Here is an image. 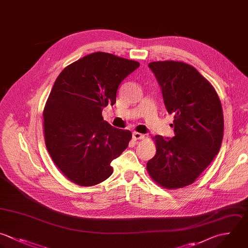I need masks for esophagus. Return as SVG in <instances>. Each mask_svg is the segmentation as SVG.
I'll use <instances>...</instances> for the list:
<instances>
[{"mask_svg":"<svg viewBox=\"0 0 248 248\" xmlns=\"http://www.w3.org/2000/svg\"><path fill=\"white\" fill-rule=\"evenodd\" d=\"M133 139L134 140H142V139H144V135H142L140 133H138V132H134L133 133Z\"/></svg>","mask_w":248,"mask_h":248,"instance_id":"esophagus-1","label":"esophagus"}]
</instances>
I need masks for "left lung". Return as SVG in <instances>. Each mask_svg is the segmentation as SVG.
<instances>
[{"instance_id": "obj_1", "label": "left lung", "mask_w": 248, "mask_h": 248, "mask_svg": "<svg viewBox=\"0 0 248 248\" xmlns=\"http://www.w3.org/2000/svg\"><path fill=\"white\" fill-rule=\"evenodd\" d=\"M162 89L165 107L174 115V137H153L156 154L146 164L161 187L192 184L220 150L224 132L221 102L213 86L191 65L179 61L148 64Z\"/></svg>"}]
</instances>
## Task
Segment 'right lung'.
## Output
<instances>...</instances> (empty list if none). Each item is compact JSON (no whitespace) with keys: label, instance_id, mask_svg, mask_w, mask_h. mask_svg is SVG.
Instances as JSON below:
<instances>
[{"label":"right lung","instance_id":"1","mask_svg":"<svg viewBox=\"0 0 248 248\" xmlns=\"http://www.w3.org/2000/svg\"><path fill=\"white\" fill-rule=\"evenodd\" d=\"M140 63L94 52L67 66L56 78L44 109L47 151L62 173L79 186H93L112 173L110 163L128 146L129 130L106 122L102 111L116 102L121 81Z\"/></svg>","mask_w":248,"mask_h":248}]
</instances>
